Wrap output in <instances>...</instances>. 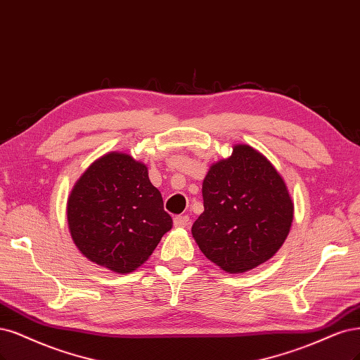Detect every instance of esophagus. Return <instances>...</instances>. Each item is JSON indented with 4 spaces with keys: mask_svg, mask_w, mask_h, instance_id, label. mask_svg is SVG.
<instances>
[{
    "mask_svg": "<svg viewBox=\"0 0 360 360\" xmlns=\"http://www.w3.org/2000/svg\"><path fill=\"white\" fill-rule=\"evenodd\" d=\"M188 225H189V217L188 216H176L174 217V226L186 228Z\"/></svg>",
    "mask_w": 360,
    "mask_h": 360,
    "instance_id": "1",
    "label": "esophagus"
}]
</instances>
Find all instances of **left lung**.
Masks as SVG:
<instances>
[{"label": "left lung", "mask_w": 360, "mask_h": 360, "mask_svg": "<svg viewBox=\"0 0 360 360\" xmlns=\"http://www.w3.org/2000/svg\"><path fill=\"white\" fill-rule=\"evenodd\" d=\"M204 213L192 226L201 252L231 274L274 256L293 220V202L268 160L245 144L210 168L202 183Z\"/></svg>", "instance_id": "1"}]
</instances>
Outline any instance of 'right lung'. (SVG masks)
I'll list each match as a JSON object with an SVG mask.
<instances>
[{
	"instance_id": "1",
	"label": "right lung",
	"mask_w": 360,
	"mask_h": 360,
	"mask_svg": "<svg viewBox=\"0 0 360 360\" xmlns=\"http://www.w3.org/2000/svg\"><path fill=\"white\" fill-rule=\"evenodd\" d=\"M67 217L79 250L119 274L144 264L172 226L146 165L123 153L88 168L70 195Z\"/></svg>"
}]
</instances>
